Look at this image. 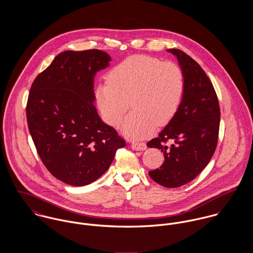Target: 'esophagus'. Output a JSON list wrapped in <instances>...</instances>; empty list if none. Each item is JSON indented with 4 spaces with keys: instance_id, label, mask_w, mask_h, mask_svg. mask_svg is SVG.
<instances>
[{
    "instance_id": "esophagus-1",
    "label": "esophagus",
    "mask_w": 253,
    "mask_h": 253,
    "mask_svg": "<svg viewBox=\"0 0 253 253\" xmlns=\"http://www.w3.org/2000/svg\"><path fill=\"white\" fill-rule=\"evenodd\" d=\"M131 148L135 151H143L147 149V145L144 142H133L131 143Z\"/></svg>"
}]
</instances>
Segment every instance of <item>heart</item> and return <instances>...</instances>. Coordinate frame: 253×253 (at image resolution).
I'll return each mask as SVG.
<instances>
[{"label": "heart", "instance_id": "obj_1", "mask_svg": "<svg viewBox=\"0 0 253 253\" xmlns=\"http://www.w3.org/2000/svg\"><path fill=\"white\" fill-rule=\"evenodd\" d=\"M184 90L179 65L141 54L119 63L109 74L108 82L96 86L94 97L102 119L112 126H120L131 105L133 111L122 130L127 137L140 139L174 118Z\"/></svg>", "mask_w": 253, "mask_h": 253}]
</instances>
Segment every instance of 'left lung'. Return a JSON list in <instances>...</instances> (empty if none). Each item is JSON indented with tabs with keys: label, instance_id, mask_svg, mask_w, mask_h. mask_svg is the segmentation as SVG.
Instances as JSON below:
<instances>
[{
	"label": "left lung",
	"instance_id": "obj_1",
	"mask_svg": "<svg viewBox=\"0 0 253 253\" xmlns=\"http://www.w3.org/2000/svg\"><path fill=\"white\" fill-rule=\"evenodd\" d=\"M184 73L185 90L174 118L157 138L147 143L162 150L160 169L150 177L167 188H176L195 179L209 165L216 148L220 108L214 87L202 67L180 49L169 48ZM170 140L175 143L169 146Z\"/></svg>",
	"mask_w": 253,
	"mask_h": 253
}]
</instances>
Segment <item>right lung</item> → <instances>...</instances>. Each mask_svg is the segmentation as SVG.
<instances>
[{
  "label": "right lung",
  "instance_id": "obj_1",
  "mask_svg": "<svg viewBox=\"0 0 253 253\" xmlns=\"http://www.w3.org/2000/svg\"><path fill=\"white\" fill-rule=\"evenodd\" d=\"M111 60L99 49L63 51L30 88L26 116L37 152L55 178L71 186L97 180L126 146L93 104L94 78Z\"/></svg>",
  "mask_w": 253,
  "mask_h": 253
}]
</instances>
